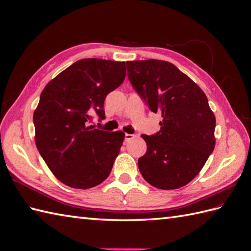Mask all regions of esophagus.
I'll return each mask as SVG.
<instances>
[{"label": "esophagus", "mask_w": 251, "mask_h": 251, "mask_svg": "<svg viewBox=\"0 0 251 251\" xmlns=\"http://www.w3.org/2000/svg\"><path fill=\"white\" fill-rule=\"evenodd\" d=\"M134 137H136V135H134V134H127V133L125 134V139H126V141L131 140V139H133Z\"/></svg>", "instance_id": "34e87169"}]
</instances>
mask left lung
Instances as JSON below:
<instances>
[{
  "instance_id": "1",
  "label": "left lung",
  "mask_w": 251,
  "mask_h": 251,
  "mask_svg": "<svg viewBox=\"0 0 251 251\" xmlns=\"http://www.w3.org/2000/svg\"><path fill=\"white\" fill-rule=\"evenodd\" d=\"M127 77L149 108L161 113L160 131L142 135L147 153L138 159L142 177L160 189L191 182L215 149L216 118L198 85L165 60L126 62Z\"/></svg>"
}]
</instances>
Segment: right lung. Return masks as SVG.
I'll return each instance as SVG.
<instances>
[{
  "instance_id": "add662e5",
  "label": "right lung",
  "mask_w": 251,
  "mask_h": 251,
  "mask_svg": "<svg viewBox=\"0 0 251 251\" xmlns=\"http://www.w3.org/2000/svg\"><path fill=\"white\" fill-rule=\"evenodd\" d=\"M126 77L125 62L77 60L48 82L33 114L35 144L53 175L74 188H91L109 177L125 134L90 126L104 119L103 101Z\"/></svg>"
}]
</instances>
